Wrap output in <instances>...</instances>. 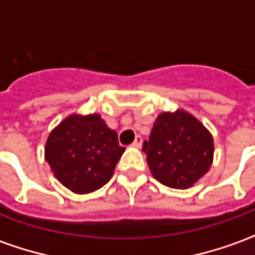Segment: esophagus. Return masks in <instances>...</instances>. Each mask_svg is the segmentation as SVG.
<instances>
[{"label": "esophagus", "mask_w": 255, "mask_h": 255, "mask_svg": "<svg viewBox=\"0 0 255 255\" xmlns=\"http://www.w3.org/2000/svg\"><path fill=\"white\" fill-rule=\"evenodd\" d=\"M141 145H142V137L141 135H137L133 143H131V146H134V147H141Z\"/></svg>", "instance_id": "obj_1"}]
</instances>
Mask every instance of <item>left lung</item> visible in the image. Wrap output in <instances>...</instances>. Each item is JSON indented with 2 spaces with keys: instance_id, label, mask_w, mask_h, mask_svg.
I'll return each mask as SVG.
<instances>
[{
  "instance_id": "8db88e82",
  "label": "left lung",
  "mask_w": 255,
  "mask_h": 255,
  "mask_svg": "<svg viewBox=\"0 0 255 255\" xmlns=\"http://www.w3.org/2000/svg\"><path fill=\"white\" fill-rule=\"evenodd\" d=\"M142 151L157 181L174 189L194 185L212 165L213 137L186 112L162 113L154 122Z\"/></svg>"
}]
</instances>
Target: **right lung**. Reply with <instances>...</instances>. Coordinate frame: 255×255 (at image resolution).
Wrapping results in <instances>:
<instances>
[{
  "label": "right lung",
  "instance_id": "add662e5",
  "mask_svg": "<svg viewBox=\"0 0 255 255\" xmlns=\"http://www.w3.org/2000/svg\"><path fill=\"white\" fill-rule=\"evenodd\" d=\"M124 151L101 116H70L47 138L45 158L64 186L85 194L109 182Z\"/></svg>",
  "mask_w": 255,
  "mask_h": 255
}]
</instances>
